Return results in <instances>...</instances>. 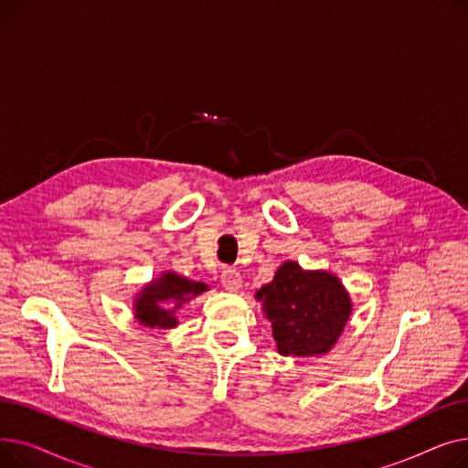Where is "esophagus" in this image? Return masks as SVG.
<instances>
[{
  "label": "esophagus",
  "mask_w": 468,
  "mask_h": 468,
  "mask_svg": "<svg viewBox=\"0 0 468 468\" xmlns=\"http://www.w3.org/2000/svg\"><path fill=\"white\" fill-rule=\"evenodd\" d=\"M221 286H224L228 292H239L242 288V277L235 269H226L221 273Z\"/></svg>",
  "instance_id": "1"
}]
</instances>
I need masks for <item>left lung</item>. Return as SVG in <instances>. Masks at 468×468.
<instances>
[{
    "mask_svg": "<svg viewBox=\"0 0 468 468\" xmlns=\"http://www.w3.org/2000/svg\"><path fill=\"white\" fill-rule=\"evenodd\" d=\"M282 356H324L341 337L353 302L349 290L326 269H303L286 260L271 282L256 290Z\"/></svg>",
    "mask_w": 468,
    "mask_h": 468,
    "instance_id": "obj_1",
    "label": "left lung"
}]
</instances>
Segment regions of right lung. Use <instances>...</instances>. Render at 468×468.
Wrapping results in <instances>:
<instances>
[{
  "instance_id": "obj_1",
  "label": "right lung",
  "mask_w": 468,
  "mask_h": 468,
  "mask_svg": "<svg viewBox=\"0 0 468 468\" xmlns=\"http://www.w3.org/2000/svg\"><path fill=\"white\" fill-rule=\"evenodd\" d=\"M208 292V284L191 281L175 271H163L140 288L133 300L134 321L144 328L170 330L178 326L176 311L193 298Z\"/></svg>"
}]
</instances>
